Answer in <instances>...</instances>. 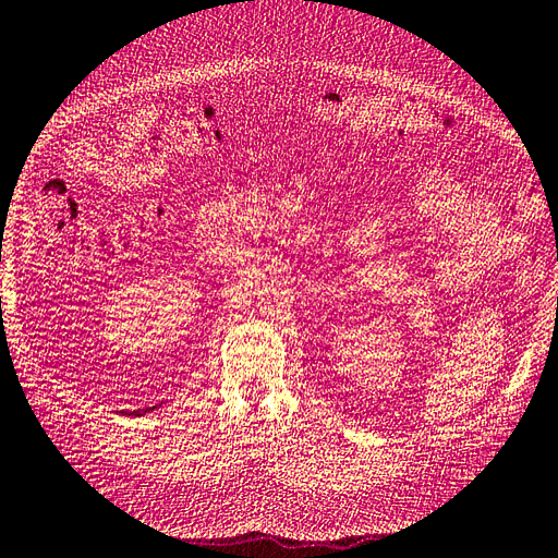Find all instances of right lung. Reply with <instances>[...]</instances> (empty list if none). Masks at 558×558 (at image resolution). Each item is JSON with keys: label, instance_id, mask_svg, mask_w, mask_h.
I'll return each mask as SVG.
<instances>
[{"label": "right lung", "instance_id": "obj_1", "mask_svg": "<svg viewBox=\"0 0 558 558\" xmlns=\"http://www.w3.org/2000/svg\"><path fill=\"white\" fill-rule=\"evenodd\" d=\"M154 410H158V407H148V410H134V412H122V414H130V416H142V414H146V412H154Z\"/></svg>", "mask_w": 558, "mask_h": 558}]
</instances>
